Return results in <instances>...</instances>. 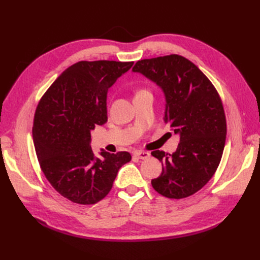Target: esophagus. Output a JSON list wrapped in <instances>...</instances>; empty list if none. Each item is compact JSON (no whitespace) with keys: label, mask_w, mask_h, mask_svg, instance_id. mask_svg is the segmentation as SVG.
<instances>
[{"label":"esophagus","mask_w":260,"mask_h":260,"mask_svg":"<svg viewBox=\"0 0 260 260\" xmlns=\"http://www.w3.org/2000/svg\"><path fill=\"white\" fill-rule=\"evenodd\" d=\"M133 155H135V157H137V158H139V159H146L149 157V153L142 152V151L135 152V153H133Z\"/></svg>","instance_id":"1"}]
</instances>
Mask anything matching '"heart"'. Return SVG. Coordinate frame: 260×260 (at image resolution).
I'll list each match as a JSON object with an SVG mask.
<instances>
[{
    "label": "heart",
    "mask_w": 260,
    "mask_h": 260,
    "mask_svg": "<svg viewBox=\"0 0 260 260\" xmlns=\"http://www.w3.org/2000/svg\"><path fill=\"white\" fill-rule=\"evenodd\" d=\"M141 92H142V91H141Z\"/></svg>",
    "instance_id": "b5f03b06"
}]
</instances>
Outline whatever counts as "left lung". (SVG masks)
I'll return each mask as SVG.
<instances>
[{"mask_svg": "<svg viewBox=\"0 0 260 260\" xmlns=\"http://www.w3.org/2000/svg\"><path fill=\"white\" fill-rule=\"evenodd\" d=\"M132 72L161 89L164 121L180 136L175 153L152 152L162 165L152 185L168 199L187 198L208 182L221 160L226 135L221 100L198 66L180 55L139 60Z\"/></svg>", "mask_w": 260, "mask_h": 260, "instance_id": "obj_1", "label": "left lung"}]
</instances>
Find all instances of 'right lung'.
I'll return each instance as SVG.
<instances>
[{
  "label": "right lung",
  "instance_id": "add662e5",
  "mask_svg": "<svg viewBox=\"0 0 260 260\" xmlns=\"http://www.w3.org/2000/svg\"><path fill=\"white\" fill-rule=\"evenodd\" d=\"M133 61H79L67 68L39 102L32 128L38 160L61 196L91 205L111 191L128 152L91 148V131L107 121V92Z\"/></svg>",
  "mask_w": 260,
  "mask_h": 260
}]
</instances>
